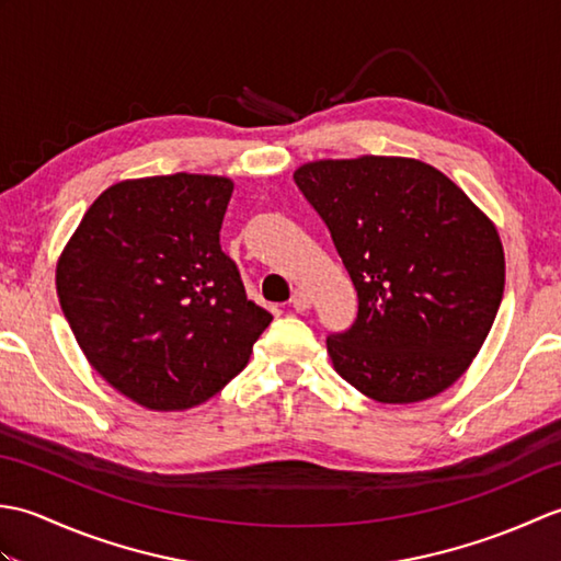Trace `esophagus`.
Masks as SVG:
<instances>
[{
  "mask_svg": "<svg viewBox=\"0 0 561 561\" xmlns=\"http://www.w3.org/2000/svg\"><path fill=\"white\" fill-rule=\"evenodd\" d=\"M291 306H294V311H299V313H304L308 306H311V299H308V294L306 291H301V289H296L294 294H291Z\"/></svg>",
  "mask_w": 561,
  "mask_h": 561,
  "instance_id": "34e87169",
  "label": "esophagus"
}]
</instances>
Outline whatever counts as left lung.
<instances>
[{"mask_svg":"<svg viewBox=\"0 0 561 561\" xmlns=\"http://www.w3.org/2000/svg\"><path fill=\"white\" fill-rule=\"evenodd\" d=\"M294 181L328 224L359 311L328 337L335 371L366 398L410 404L468 371L502 304L494 221L434 165L404 157L308 161Z\"/></svg>","mask_w":561,"mask_h":561,"instance_id":"obj_1","label":"left lung"}]
</instances>
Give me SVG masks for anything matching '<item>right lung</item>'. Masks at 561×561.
<instances>
[{
    "mask_svg": "<svg viewBox=\"0 0 561 561\" xmlns=\"http://www.w3.org/2000/svg\"><path fill=\"white\" fill-rule=\"evenodd\" d=\"M224 175L121 181L83 214L55 287L89 364L153 412L207 402L245 368L272 323L219 245Z\"/></svg>",
    "mask_w": 561,
    "mask_h": 561,
    "instance_id": "1",
    "label": "right lung"
}]
</instances>
